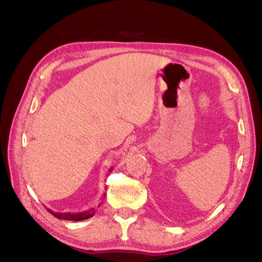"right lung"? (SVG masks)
Segmentation results:
<instances>
[{"mask_svg":"<svg viewBox=\"0 0 262 262\" xmlns=\"http://www.w3.org/2000/svg\"><path fill=\"white\" fill-rule=\"evenodd\" d=\"M53 216H55L57 219L60 220H67V221H83L86 219H90L94 215L95 209L92 208L91 210L86 211V212H82V213H54L50 210H48Z\"/></svg>","mask_w":262,"mask_h":262,"instance_id":"right-lung-1","label":"right lung"}]
</instances>
